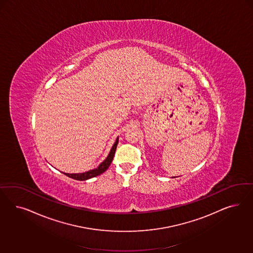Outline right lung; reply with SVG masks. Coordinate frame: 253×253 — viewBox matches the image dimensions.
Masks as SVG:
<instances>
[{
    "label": "right lung",
    "mask_w": 253,
    "mask_h": 253,
    "mask_svg": "<svg viewBox=\"0 0 253 253\" xmlns=\"http://www.w3.org/2000/svg\"><path fill=\"white\" fill-rule=\"evenodd\" d=\"M118 143H119V138H117V140H116L114 145L112 146L110 152L108 154L107 159L103 161L97 168L93 169H91V170H88V171H86V172H83V173H66V172H63V173H64L65 175L70 177V178H72V179L78 180V181H85V180H88V179L92 178V177L100 175L101 173H103L104 171L107 170L108 167H109V165H110V163L113 161V158H114V155H115L116 148H117V146H118Z\"/></svg>",
    "instance_id": "1"
}]
</instances>
